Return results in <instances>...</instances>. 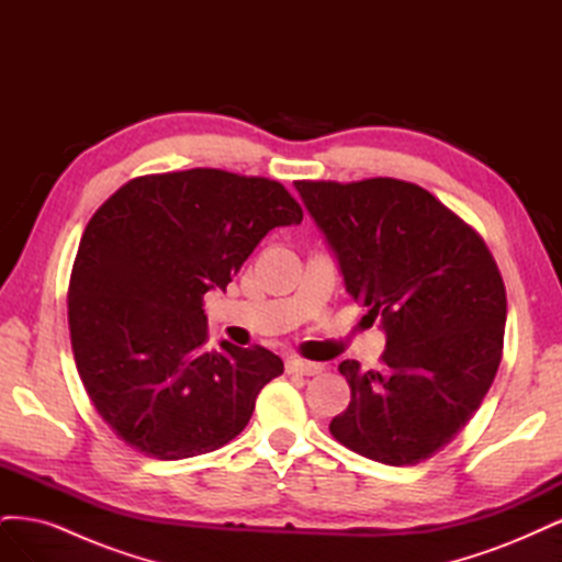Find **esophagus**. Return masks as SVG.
Wrapping results in <instances>:
<instances>
[{"label": "esophagus", "instance_id": "esophagus-1", "mask_svg": "<svg viewBox=\"0 0 562 562\" xmlns=\"http://www.w3.org/2000/svg\"><path fill=\"white\" fill-rule=\"evenodd\" d=\"M285 372H291V375H318L323 372L321 363H312V361H302V359H288L285 361Z\"/></svg>", "mask_w": 562, "mask_h": 562}]
</instances>
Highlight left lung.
<instances>
[{
	"label": "left lung",
	"instance_id": "left-lung-1",
	"mask_svg": "<svg viewBox=\"0 0 562 562\" xmlns=\"http://www.w3.org/2000/svg\"><path fill=\"white\" fill-rule=\"evenodd\" d=\"M349 295L382 318V370L342 361L351 401L330 422L345 448L413 467L479 411L504 349L506 288L483 236L415 182L297 180Z\"/></svg>",
	"mask_w": 562,
	"mask_h": 562
}]
</instances>
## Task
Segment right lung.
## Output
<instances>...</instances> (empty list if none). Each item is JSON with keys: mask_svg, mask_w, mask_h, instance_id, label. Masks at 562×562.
Returning <instances> with one entry per match:
<instances>
[{"mask_svg": "<svg viewBox=\"0 0 562 562\" xmlns=\"http://www.w3.org/2000/svg\"><path fill=\"white\" fill-rule=\"evenodd\" d=\"M277 180L220 168L133 178L79 241L67 323L79 378L119 440L184 459L239 436L283 372L269 349H209L203 295L227 288L265 234L300 225Z\"/></svg>", "mask_w": 562, "mask_h": 562, "instance_id": "1", "label": "right lung"}]
</instances>
